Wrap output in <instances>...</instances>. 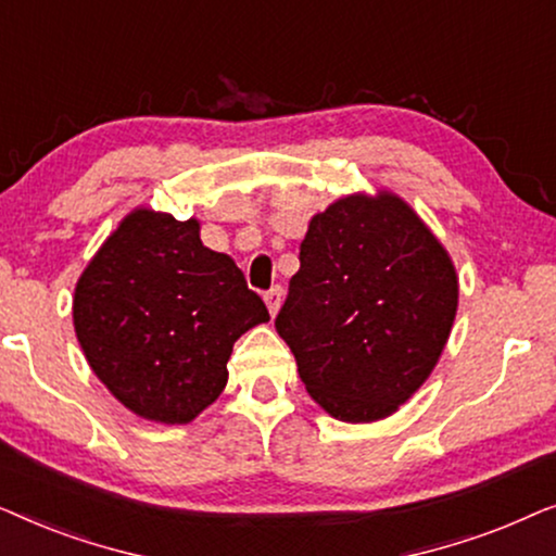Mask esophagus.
Here are the masks:
<instances>
[{
  "label": "esophagus",
  "instance_id": "obj_1",
  "mask_svg": "<svg viewBox=\"0 0 556 556\" xmlns=\"http://www.w3.org/2000/svg\"><path fill=\"white\" fill-rule=\"evenodd\" d=\"M280 301H283V288H280V286H273L270 291H265V303H268L270 316H276V314H278Z\"/></svg>",
  "mask_w": 556,
  "mask_h": 556
}]
</instances>
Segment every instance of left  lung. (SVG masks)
<instances>
[{
    "label": "left lung",
    "instance_id": "8db88e82",
    "mask_svg": "<svg viewBox=\"0 0 556 556\" xmlns=\"http://www.w3.org/2000/svg\"><path fill=\"white\" fill-rule=\"evenodd\" d=\"M276 316L326 413L375 422L430 377L458 311L451 255L397 194L341 197L314 215Z\"/></svg>",
    "mask_w": 556,
    "mask_h": 556
}]
</instances>
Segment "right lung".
<instances>
[{
    "label": "right lung",
    "mask_w": 556,
    "mask_h": 556,
    "mask_svg": "<svg viewBox=\"0 0 556 556\" xmlns=\"http://www.w3.org/2000/svg\"><path fill=\"white\" fill-rule=\"evenodd\" d=\"M230 255L197 219L134 210L83 270L73 324L96 377L131 413L192 422L227 384L232 344L268 321Z\"/></svg>",
    "instance_id": "1"
}]
</instances>
